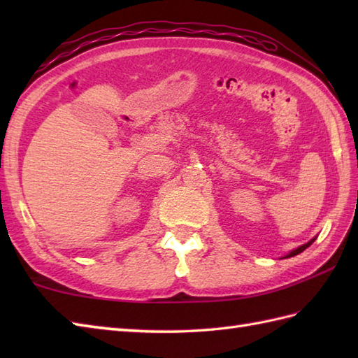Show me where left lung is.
Instances as JSON below:
<instances>
[{
  "label": "left lung",
  "mask_w": 358,
  "mask_h": 358,
  "mask_svg": "<svg viewBox=\"0 0 358 358\" xmlns=\"http://www.w3.org/2000/svg\"><path fill=\"white\" fill-rule=\"evenodd\" d=\"M314 240H315V238H314ZM314 240H310V241H308V243H306V245H303V246H300V248H296L295 250H292V252H291V254H289V255H286V258H287V257H294V255H299V254H300V252H303V250H305L306 248H309L310 245H313V243H314Z\"/></svg>",
  "instance_id": "1"
}]
</instances>
